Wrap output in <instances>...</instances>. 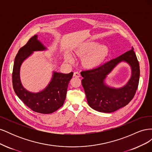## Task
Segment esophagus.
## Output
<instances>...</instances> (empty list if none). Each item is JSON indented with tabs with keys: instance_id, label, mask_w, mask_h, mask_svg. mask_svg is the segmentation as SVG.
I'll return each instance as SVG.
<instances>
[{
	"instance_id": "1",
	"label": "esophagus",
	"mask_w": 152,
	"mask_h": 152,
	"mask_svg": "<svg viewBox=\"0 0 152 152\" xmlns=\"http://www.w3.org/2000/svg\"><path fill=\"white\" fill-rule=\"evenodd\" d=\"M73 76L76 77H80V74L79 72H75L73 73Z\"/></svg>"
}]
</instances>
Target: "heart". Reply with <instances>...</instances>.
<instances>
[{
  "instance_id": "1",
  "label": "heart",
  "mask_w": 152,
  "mask_h": 152,
  "mask_svg": "<svg viewBox=\"0 0 152 152\" xmlns=\"http://www.w3.org/2000/svg\"><path fill=\"white\" fill-rule=\"evenodd\" d=\"M108 48L106 45H98L96 41H88L78 46L75 53L79 56H83L82 63L85 67L93 68L99 66L108 56ZM67 62H72L73 59L70 55L65 56Z\"/></svg>"
}]
</instances>
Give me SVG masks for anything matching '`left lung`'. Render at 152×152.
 <instances>
[{
    "label": "left lung",
    "instance_id": "8db88e82",
    "mask_svg": "<svg viewBox=\"0 0 152 152\" xmlns=\"http://www.w3.org/2000/svg\"><path fill=\"white\" fill-rule=\"evenodd\" d=\"M128 63L132 68V76L126 85L119 88L109 87L104 80L118 64ZM140 65L134 48L118 57L91 70L81 72L82 84L87 103L96 111L112 113L125 107L134 98L140 80Z\"/></svg>",
    "mask_w": 152,
    "mask_h": 152
}]
</instances>
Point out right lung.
Wrapping results in <instances>:
<instances>
[{
  "label": "right lung",
  "mask_w": 152,
  "mask_h": 152,
  "mask_svg": "<svg viewBox=\"0 0 152 152\" xmlns=\"http://www.w3.org/2000/svg\"><path fill=\"white\" fill-rule=\"evenodd\" d=\"M37 38V35L33 36L23 47L18 50L14 62L12 86L18 97L27 107L35 112L48 114L56 111L64 104L68 86L73 73L65 74L53 72L51 80L48 86L39 93H31L24 88L20 76L22 63L34 51L47 49Z\"/></svg>",
  "instance_id": "obj_1"
}]
</instances>
